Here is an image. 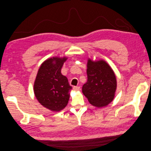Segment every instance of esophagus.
<instances>
[{"label":"esophagus","mask_w":151,"mask_h":151,"mask_svg":"<svg viewBox=\"0 0 151 151\" xmlns=\"http://www.w3.org/2000/svg\"><path fill=\"white\" fill-rule=\"evenodd\" d=\"M73 90H74V91H79V90H81V88H80L79 87H73Z\"/></svg>","instance_id":"34e87169"}]
</instances>
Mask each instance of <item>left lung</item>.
Returning a JSON list of instances; mask_svg holds the SVG:
<instances>
[{
  "instance_id": "1",
  "label": "left lung",
  "mask_w": 151,
  "mask_h": 151,
  "mask_svg": "<svg viewBox=\"0 0 151 151\" xmlns=\"http://www.w3.org/2000/svg\"><path fill=\"white\" fill-rule=\"evenodd\" d=\"M87 82L82 87V93L89 103L102 107L111 103L117 89L116 74L109 64L103 60L87 61Z\"/></svg>"
}]
</instances>
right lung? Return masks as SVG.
I'll return each mask as SVG.
<instances>
[{"instance_id":"obj_1","label":"right lung","mask_w":151,"mask_h":151,"mask_svg":"<svg viewBox=\"0 0 151 151\" xmlns=\"http://www.w3.org/2000/svg\"><path fill=\"white\" fill-rule=\"evenodd\" d=\"M66 56H53L40 65L34 83V92L38 101L45 108L59 112L69 101L72 89L66 76L61 73Z\"/></svg>"}]
</instances>
